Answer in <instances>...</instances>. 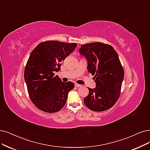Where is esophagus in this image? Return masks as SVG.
Masks as SVG:
<instances>
[{"instance_id": "34e87169", "label": "esophagus", "mask_w": 150, "mask_h": 150, "mask_svg": "<svg viewBox=\"0 0 150 150\" xmlns=\"http://www.w3.org/2000/svg\"><path fill=\"white\" fill-rule=\"evenodd\" d=\"M75 86H76V87H81V85H79V84H78V83H75Z\"/></svg>"}]
</instances>
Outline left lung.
<instances>
[{
  "label": "left lung",
  "instance_id": "8db88e82",
  "mask_svg": "<svg viewBox=\"0 0 150 150\" xmlns=\"http://www.w3.org/2000/svg\"><path fill=\"white\" fill-rule=\"evenodd\" d=\"M79 51L86 57L88 71L95 76L96 86L88 88L84 104L93 111L106 110L118 100L124 77L118 54L112 46L100 42L85 44Z\"/></svg>",
  "mask_w": 150,
  "mask_h": 150
}]
</instances>
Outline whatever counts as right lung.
Segmentation results:
<instances>
[{"mask_svg":"<svg viewBox=\"0 0 150 150\" xmlns=\"http://www.w3.org/2000/svg\"><path fill=\"white\" fill-rule=\"evenodd\" d=\"M76 43L47 41L33 50L25 66L24 77L32 103L42 111L58 112L66 103L73 82H63L55 71L76 47Z\"/></svg>","mask_w":150,"mask_h":150,"instance_id":"obj_1","label":"right lung"}]
</instances>
